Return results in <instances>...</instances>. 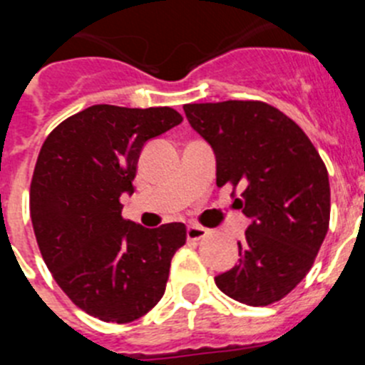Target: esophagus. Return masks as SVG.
Here are the masks:
<instances>
[{"label":"esophagus","mask_w":365,"mask_h":365,"mask_svg":"<svg viewBox=\"0 0 365 365\" xmlns=\"http://www.w3.org/2000/svg\"><path fill=\"white\" fill-rule=\"evenodd\" d=\"M205 235H206L205 227H199V225H188V227H186V237H188V240L197 241L201 240V237H205Z\"/></svg>","instance_id":"obj_1"}]
</instances>
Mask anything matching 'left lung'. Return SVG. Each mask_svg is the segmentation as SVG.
Segmentation results:
<instances>
[{
	"label": "left lung",
	"instance_id": "left-lung-1",
	"mask_svg": "<svg viewBox=\"0 0 365 365\" xmlns=\"http://www.w3.org/2000/svg\"><path fill=\"white\" fill-rule=\"evenodd\" d=\"M186 118L215 155L217 186L250 219L237 241L240 263L215 276L235 302H279L311 270L329 230L327 168L309 137L279 109L254 100L186 104Z\"/></svg>",
	"mask_w": 365,
	"mask_h": 365
}]
</instances>
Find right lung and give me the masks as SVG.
<instances>
[{
    "label": "right lung",
    "mask_w": 365,
    "mask_h": 365,
    "mask_svg": "<svg viewBox=\"0 0 365 365\" xmlns=\"http://www.w3.org/2000/svg\"><path fill=\"white\" fill-rule=\"evenodd\" d=\"M182 122L172 108L96 104L54 128L38 155L31 219L45 265L71 302L128 324L159 303L182 222L144 228L122 217L144 144Z\"/></svg>",
    "instance_id": "obj_1"
}]
</instances>
